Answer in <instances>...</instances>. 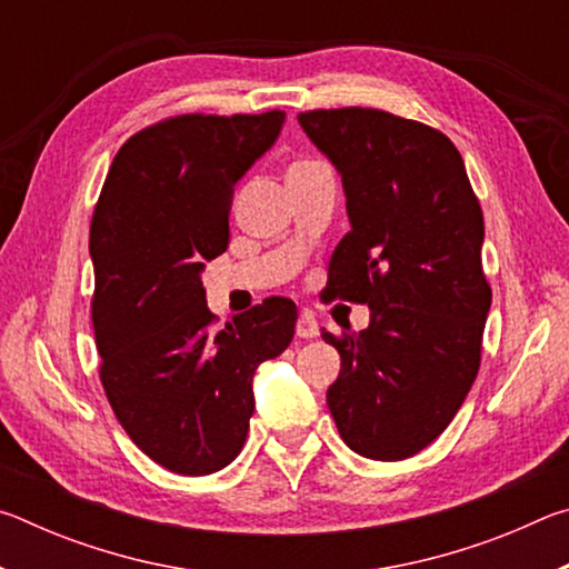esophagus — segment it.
<instances>
[{
	"mask_svg": "<svg viewBox=\"0 0 569 569\" xmlns=\"http://www.w3.org/2000/svg\"><path fill=\"white\" fill-rule=\"evenodd\" d=\"M296 336L298 339H316L319 336V321L313 319L311 311H301V316H298Z\"/></svg>",
	"mask_w": 569,
	"mask_h": 569,
	"instance_id": "1",
	"label": "esophagus"
}]
</instances>
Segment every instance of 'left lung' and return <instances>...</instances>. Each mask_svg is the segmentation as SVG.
<instances>
[{
    "instance_id": "obj_1",
    "label": "left lung",
    "mask_w": 569,
    "mask_h": 569,
    "mask_svg": "<svg viewBox=\"0 0 569 569\" xmlns=\"http://www.w3.org/2000/svg\"><path fill=\"white\" fill-rule=\"evenodd\" d=\"M341 176L351 230L329 263V298L366 303L343 339L331 417L356 455L399 461L449 427L481 359L492 291L481 273L485 218L447 134L391 112L298 114Z\"/></svg>"
}]
</instances>
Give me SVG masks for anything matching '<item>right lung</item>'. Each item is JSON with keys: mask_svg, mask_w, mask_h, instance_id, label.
I'll list each match as a JSON object with an SVG mask.
<instances>
[{"mask_svg": "<svg viewBox=\"0 0 569 569\" xmlns=\"http://www.w3.org/2000/svg\"><path fill=\"white\" fill-rule=\"evenodd\" d=\"M286 112L180 114L114 156L94 206L92 323L114 417L176 475L228 467L253 417V377L296 333L291 298L210 331L203 271L228 248L230 198L273 148Z\"/></svg>", "mask_w": 569, "mask_h": 569, "instance_id": "1", "label": "right lung"}]
</instances>
